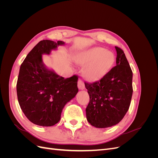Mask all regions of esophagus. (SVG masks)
<instances>
[{
  "label": "esophagus",
  "mask_w": 158,
  "mask_h": 158,
  "mask_svg": "<svg viewBox=\"0 0 158 158\" xmlns=\"http://www.w3.org/2000/svg\"><path fill=\"white\" fill-rule=\"evenodd\" d=\"M78 88L79 89H84L85 88V85H84V83L83 82L82 80H79L78 82Z\"/></svg>",
  "instance_id": "1"
}]
</instances>
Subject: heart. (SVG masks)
I'll return each mask as SVG.
<instances>
[{
  "label": "heart",
  "mask_w": 158,
  "mask_h": 158,
  "mask_svg": "<svg viewBox=\"0 0 158 158\" xmlns=\"http://www.w3.org/2000/svg\"><path fill=\"white\" fill-rule=\"evenodd\" d=\"M115 60L113 52L100 47L90 48L80 53L76 63L84 66L82 74L89 82L101 80L111 69Z\"/></svg>",
  "instance_id": "heart-1"
}]
</instances>
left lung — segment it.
I'll use <instances>...</instances> for the list:
<instances>
[{
	"mask_svg": "<svg viewBox=\"0 0 158 158\" xmlns=\"http://www.w3.org/2000/svg\"><path fill=\"white\" fill-rule=\"evenodd\" d=\"M116 66L98 82L85 87L89 95L85 109L88 123L96 128L111 127L125 117L132 95V72L123 51L115 47Z\"/></svg>",
	"mask_w": 158,
	"mask_h": 158,
	"instance_id": "1",
	"label": "left lung"
}]
</instances>
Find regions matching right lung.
Listing matches in <instances>:
<instances>
[{
  "label": "right lung",
  "mask_w": 158,
  "mask_h": 158,
  "mask_svg": "<svg viewBox=\"0 0 158 158\" xmlns=\"http://www.w3.org/2000/svg\"><path fill=\"white\" fill-rule=\"evenodd\" d=\"M64 44L63 41H41L20 66L16 85L18 103L35 125L51 127L59 123L65 105L78 92L77 76L65 79L43 62V55H49Z\"/></svg>",
  "instance_id": "1"
}]
</instances>
